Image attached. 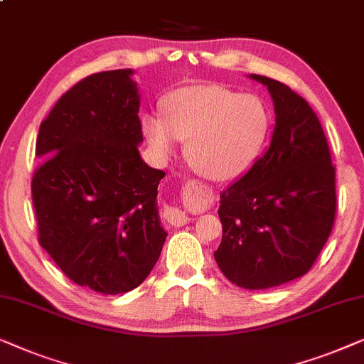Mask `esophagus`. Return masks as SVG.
I'll return each mask as SVG.
<instances>
[{"instance_id":"1","label":"esophagus","mask_w":364,"mask_h":364,"mask_svg":"<svg viewBox=\"0 0 364 364\" xmlns=\"http://www.w3.org/2000/svg\"><path fill=\"white\" fill-rule=\"evenodd\" d=\"M186 188L190 191L198 190L196 183H188ZM164 218H166V221L173 226H183L190 221V216H188L183 210H178V208H168V210L164 211Z\"/></svg>"}]
</instances>
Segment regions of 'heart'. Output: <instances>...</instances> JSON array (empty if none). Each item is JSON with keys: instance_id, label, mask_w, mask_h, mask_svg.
I'll return each instance as SVG.
<instances>
[{"instance_id": "obj_1", "label": "heart", "mask_w": 364, "mask_h": 364, "mask_svg": "<svg viewBox=\"0 0 364 364\" xmlns=\"http://www.w3.org/2000/svg\"><path fill=\"white\" fill-rule=\"evenodd\" d=\"M164 113H146L141 128L159 156H169L178 139L186 159L203 176L230 181L253 166L268 138L271 118L255 95L216 85H193L164 98Z\"/></svg>"}]
</instances>
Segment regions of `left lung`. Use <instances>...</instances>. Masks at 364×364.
Wrapping results in <instances>:
<instances>
[{"mask_svg": "<svg viewBox=\"0 0 364 364\" xmlns=\"http://www.w3.org/2000/svg\"><path fill=\"white\" fill-rule=\"evenodd\" d=\"M274 106L269 146L220 195L215 259L236 287L268 289L308 273L329 238L336 188L318 116L289 86L250 75Z\"/></svg>", "mask_w": 364, "mask_h": 364, "instance_id": "left-lung-1", "label": "left lung"}]
</instances>
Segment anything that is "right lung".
Wrapping results in <instances>:
<instances>
[{
    "label": "right lung",
    "instance_id": "add662e5",
    "mask_svg": "<svg viewBox=\"0 0 364 364\" xmlns=\"http://www.w3.org/2000/svg\"><path fill=\"white\" fill-rule=\"evenodd\" d=\"M133 70L91 75L40 126L31 181L40 245L71 281L121 294L146 279L168 232L159 221L164 171L148 166Z\"/></svg>",
    "mask_w": 364,
    "mask_h": 364
}]
</instances>
